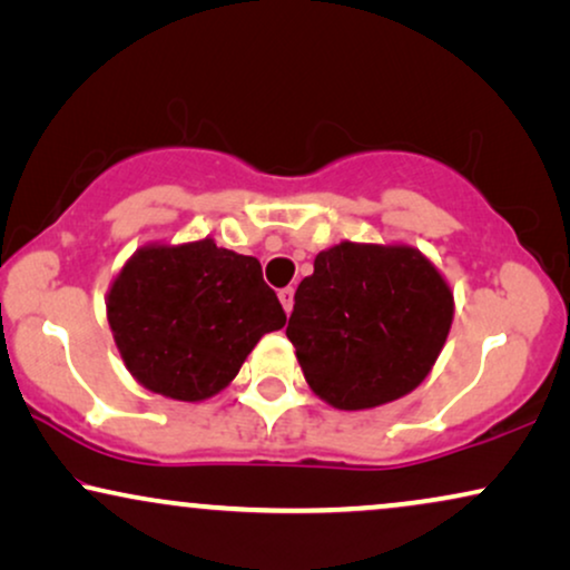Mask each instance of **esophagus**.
Returning <instances> with one entry per match:
<instances>
[{
  "label": "esophagus",
  "mask_w": 570,
  "mask_h": 570,
  "mask_svg": "<svg viewBox=\"0 0 570 570\" xmlns=\"http://www.w3.org/2000/svg\"><path fill=\"white\" fill-rule=\"evenodd\" d=\"M278 299H281V305H284L286 315H292V309H294V289H292V286H286V289H281V292H278Z\"/></svg>",
  "instance_id": "1"
}]
</instances>
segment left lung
Instances as JSON below:
<instances>
[{
    "label": "left lung",
    "instance_id": "1",
    "mask_svg": "<svg viewBox=\"0 0 570 570\" xmlns=\"http://www.w3.org/2000/svg\"><path fill=\"white\" fill-rule=\"evenodd\" d=\"M453 321V294L414 247L341 245L297 286L286 336L309 389L336 409H373L414 391Z\"/></svg>",
    "mask_w": 570,
    "mask_h": 570
}]
</instances>
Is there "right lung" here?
<instances>
[{"mask_svg":"<svg viewBox=\"0 0 570 570\" xmlns=\"http://www.w3.org/2000/svg\"><path fill=\"white\" fill-rule=\"evenodd\" d=\"M109 325L127 370L148 391L203 401L226 389L286 313L261 263L216 247H142L109 289Z\"/></svg>","mask_w":570,"mask_h":570,"instance_id":"1","label":"right lung"}]
</instances>
